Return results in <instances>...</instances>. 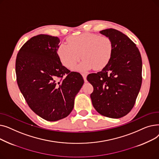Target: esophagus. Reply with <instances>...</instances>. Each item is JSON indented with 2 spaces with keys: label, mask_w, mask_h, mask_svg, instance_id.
I'll return each instance as SVG.
<instances>
[{
  "label": "esophagus",
  "mask_w": 159,
  "mask_h": 159,
  "mask_svg": "<svg viewBox=\"0 0 159 159\" xmlns=\"http://www.w3.org/2000/svg\"><path fill=\"white\" fill-rule=\"evenodd\" d=\"M82 75L83 79H84V81L86 82H87V80H86V77H87V74H86V73H82Z\"/></svg>",
  "instance_id": "esophagus-1"
}]
</instances>
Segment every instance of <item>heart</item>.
<instances>
[{"label": "heart", "instance_id": "1", "mask_svg": "<svg viewBox=\"0 0 159 159\" xmlns=\"http://www.w3.org/2000/svg\"><path fill=\"white\" fill-rule=\"evenodd\" d=\"M68 43L58 46L57 54L61 63L69 69L74 68L82 56L84 59L75 69L102 70L110 63L113 56V44L107 36L84 33L70 37Z\"/></svg>", "mask_w": 159, "mask_h": 159}]
</instances>
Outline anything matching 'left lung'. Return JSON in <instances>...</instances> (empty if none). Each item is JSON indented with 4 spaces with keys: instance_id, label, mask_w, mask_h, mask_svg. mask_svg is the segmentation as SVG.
<instances>
[{
    "instance_id": "1",
    "label": "left lung",
    "mask_w": 159,
    "mask_h": 159,
    "mask_svg": "<svg viewBox=\"0 0 159 159\" xmlns=\"http://www.w3.org/2000/svg\"><path fill=\"white\" fill-rule=\"evenodd\" d=\"M111 40V59L101 71L89 74L93 87L90 95L95 109L113 119L126 115L134 106L142 84V58L138 48L122 32L112 28L100 31Z\"/></svg>"
}]
</instances>
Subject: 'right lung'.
<instances>
[{"label": "right lung", "mask_w": 159, "mask_h": 159, "mask_svg": "<svg viewBox=\"0 0 159 159\" xmlns=\"http://www.w3.org/2000/svg\"><path fill=\"white\" fill-rule=\"evenodd\" d=\"M59 43L57 37H33L20 49L15 62L16 81L27 104L48 121L70 115L84 84L79 73L62 66L57 54Z\"/></svg>", "instance_id": "add662e5"}]
</instances>
